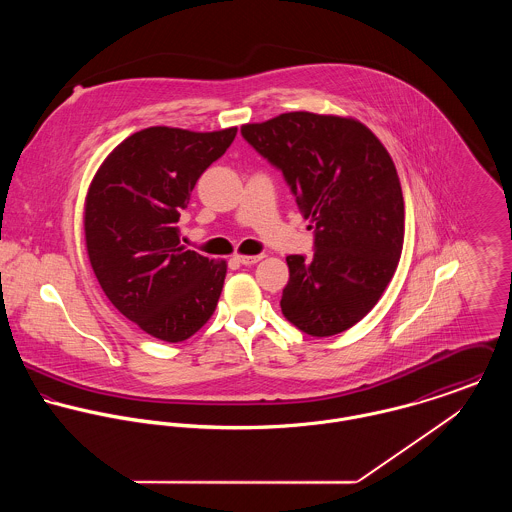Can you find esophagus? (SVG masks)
<instances>
[{
  "mask_svg": "<svg viewBox=\"0 0 512 512\" xmlns=\"http://www.w3.org/2000/svg\"><path fill=\"white\" fill-rule=\"evenodd\" d=\"M240 264H244V266H250V264H256V262H260L262 258H264V254H258V256H244V254H236L234 256Z\"/></svg>",
  "mask_w": 512,
  "mask_h": 512,
  "instance_id": "34e87169",
  "label": "esophagus"
}]
</instances>
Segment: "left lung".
Instances as JSON below:
<instances>
[{"mask_svg":"<svg viewBox=\"0 0 512 512\" xmlns=\"http://www.w3.org/2000/svg\"><path fill=\"white\" fill-rule=\"evenodd\" d=\"M282 169L315 228L311 260L286 258L282 313L311 337L351 329L390 284L404 244V197L394 161L355 118L288 112L240 128Z\"/></svg>","mask_w":512,"mask_h":512,"instance_id":"obj_1","label":"left lung"}]
</instances>
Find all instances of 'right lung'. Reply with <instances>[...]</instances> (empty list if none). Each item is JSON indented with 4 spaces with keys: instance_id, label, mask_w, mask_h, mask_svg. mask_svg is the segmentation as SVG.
Wrapping results in <instances>:
<instances>
[{
    "instance_id": "right-lung-1",
    "label": "right lung",
    "mask_w": 512,
    "mask_h": 512,
    "mask_svg": "<svg viewBox=\"0 0 512 512\" xmlns=\"http://www.w3.org/2000/svg\"><path fill=\"white\" fill-rule=\"evenodd\" d=\"M236 128L151 126L114 147L84 199V240L112 305L147 335L181 343L215 313L226 262L181 246L177 222Z\"/></svg>"
}]
</instances>
